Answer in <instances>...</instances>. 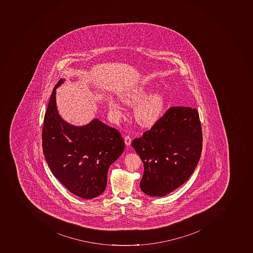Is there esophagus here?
Listing matches in <instances>:
<instances>
[{
    "instance_id": "obj_1",
    "label": "esophagus",
    "mask_w": 253,
    "mask_h": 253,
    "mask_svg": "<svg viewBox=\"0 0 253 253\" xmlns=\"http://www.w3.org/2000/svg\"><path fill=\"white\" fill-rule=\"evenodd\" d=\"M124 142H125V144L126 146H129V145L131 144V138L129 135L126 136L125 138H124Z\"/></svg>"
}]
</instances>
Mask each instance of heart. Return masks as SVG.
Segmentation results:
<instances>
[{
    "mask_svg": "<svg viewBox=\"0 0 253 253\" xmlns=\"http://www.w3.org/2000/svg\"><path fill=\"white\" fill-rule=\"evenodd\" d=\"M147 86L140 85L122 93V101L129 106H134V118L138 124L142 126H151L160 119L165 106V97L161 91L148 93ZM109 110L115 119L122 116L123 108L121 105L114 98L107 102Z\"/></svg>",
    "mask_w": 253,
    "mask_h": 253,
    "instance_id": "1",
    "label": "heart"
}]
</instances>
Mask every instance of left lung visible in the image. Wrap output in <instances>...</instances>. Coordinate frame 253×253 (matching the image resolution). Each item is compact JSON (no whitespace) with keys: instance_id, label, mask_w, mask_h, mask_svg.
Segmentation results:
<instances>
[{"instance_id":"obj_1","label":"left lung","mask_w":253,"mask_h":253,"mask_svg":"<svg viewBox=\"0 0 253 253\" xmlns=\"http://www.w3.org/2000/svg\"><path fill=\"white\" fill-rule=\"evenodd\" d=\"M202 142L197 110L168 109L151 129L132 142L144 165L141 190L147 196L161 197L180 187L200 161Z\"/></svg>"}]
</instances>
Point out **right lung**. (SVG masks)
I'll list each match as a JSON object with an SVG mask.
<instances>
[{"label":"right lung","mask_w":253,"mask_h":253,"mask_svg":"<svg viewBox=\"0 0 253 253\" xmlns=\"http://www.w3.org/2000/svg\"><path fill=\"white\" fill-rule=\"evenodd\" d=\"M53 88L44 118L43 153L53 175L75 196L90 200L104 192L110 166L124 151V138L115 128L93 119L71 125L57 111Z\"/></svg>","instance_id":"right-lung-1"}]
</instances>
